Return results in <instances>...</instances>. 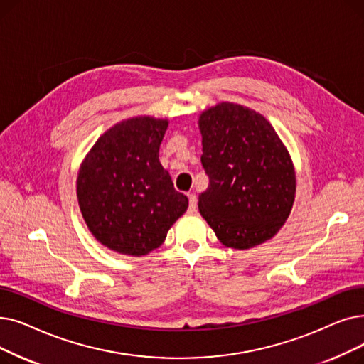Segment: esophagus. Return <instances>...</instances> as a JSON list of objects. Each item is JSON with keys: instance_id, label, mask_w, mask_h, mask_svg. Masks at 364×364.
<instances>
[{"instance_id": "1", "label": "esophagus", "mask_w": 364, "mask_h": 364, "mask_svg": "<svg viewBox=\"0 0 364 364\" xmlns=\"http://www.w3.org/2000/svg\"><path fill=\"white\" fill-rule=\"evenodd\" d=\"M198 208V198L195 193H188V213H196Z\"/></svg>"}]
</instances>
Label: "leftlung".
Returning <instances> with one entry per match:
<instances>
[{
	"label": "left lung",
	"instance_id": "1",
	"mask_svg": "<svg viewBox=\"0 0 364 364\" xmlns=\"http://www.w3.org/2000/svg\"><path fill=\"white\" fill-rule=\"evenodd\" d=\"M199 129L210 180L199 213L226 247L248 250L271 240L296 193L291 159L272 124L255 109L221 102L200 114Z\"/></svg>",
	"mask_w": 364,
	"mask_h": 364
}]
</instances>
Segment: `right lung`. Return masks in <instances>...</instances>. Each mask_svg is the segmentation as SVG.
<instances>
[{"mask_svg":"<svg viewBox=\"0 0 364 364\" xmlns=\"http://www.w3.org/2000/svg\"><path fill=\"white\" fill-rule=\"evenodd\" d=\"M168 120L117 123L90 149L77 177V198L92 235L120 255L144 256L162 245L188 207L159 162Z\"/></svg>","mask_w":364,"mask_h":364,"instance_id":"add662e5","label":"right lung"}]
</instances>
